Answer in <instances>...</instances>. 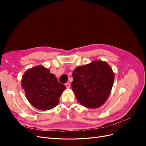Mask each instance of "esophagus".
<instances>
[{"label":"esophagus","mask_w":146,"mask_h":146,"mask_svg":"<svg viewBox=\"0 0 146 146\" xmlns=\"http://www.w3.org/2000/svg\"><path fill=\"white\" fill-rule=\"evenodd\" d=\"M65 86H66V88H70V83H67L65 84Z\"/></svg>","instance_id":"esophagus-1"}]
</instances>
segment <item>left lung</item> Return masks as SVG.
Wrapping results in <instances>:
<instances>
[{"label":"left lung","instance_id":"8db88e82","mask_svg":"<svg viewBox=\"0 0 146 146\" xmlns=\"http://www.w3.org/2000/svg\"><path fill=\"white\" fill-rule=\"evenodd\" d=\"M72 77V90L78 102L89 108H99L105 102L114 80L111 67L99 60L76 68Z\"/></svg>","mask_w":146,"mask_h":146}]
</instances>
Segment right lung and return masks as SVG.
Returning a JSON list of instances; mask_svg holds the SVG:
<instances>
[{"mask_svg":"<svg viewBox=\"0 0 146 146\" xmlns=\"http://www.w3.org/2000/svg\"><path fill=\"white\" fill-rule=\"evenodd\" d=\"M21 86L26 98L35 108L50 110L58 104L59 98L66 87L60 83L55 75L43 66L29 69L23 75Z\"/></svg>","mask_w":146,"mask_h":146,"instance_id":"obj_1","label":"right lung"}]
</instances>
